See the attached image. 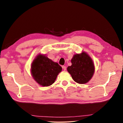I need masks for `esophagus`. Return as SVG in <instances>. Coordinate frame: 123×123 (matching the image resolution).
Wrapping results in <instances>:
<instances>
[{"mask_svg": "<svg viewBox=\"0 0 123 123\" xmlns=\"http://www.w3.org/2000/svg\"><path fill=\"white\" fill-rule=\"evenodd\" d=\"M62 68H63V69L64 70V71H66L67 70V68L66 66H62Z\"/></svg>", "mask_w": 123, "mask_h": 123, "instance_id": "esophagus-1", "label": "esophagus"}]
</instances>
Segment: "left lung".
Instances as JSON below:
<instances>
[{"label":"left lung","mask_w":123,"mask_h":123,"mask_svg":"<svg viewBox=\"0 0 123 123\" xmlns=\"http://www.w3.org/2000/svg\"><path fill=\"white\" fill-rule=\"evenodd\" d=\"M72 65L67 68L75 82L79 84L88 83L95 73V68L92 59L86 52L75 54L71 60Z\"/></svg>","instance_id":"left-lung-1"}]
</instances>
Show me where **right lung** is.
Wrapping results in <instances>:
<instances>
[{
    "label": "right lung",
    "mask_w": 123,
    "mask_h": 123,
    "mask_svg": "<svg viewBox=\"0 0 123 123\" xmlns=\"http://www.w3.org/2000/svg\"><path fill=\"white\" fill-rule=\"evenodd\" d=\"M62 70L58 63L48 58L45 54L41 53L35 57L31 65L32 77L43 87H48L53 84Z\"/></svg>",
    "instance_id": "1"
}]
</instances>
